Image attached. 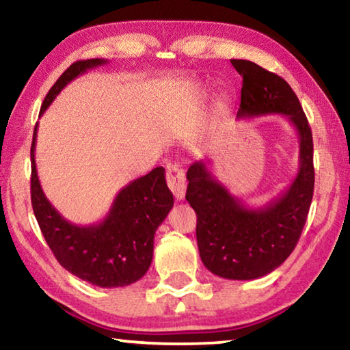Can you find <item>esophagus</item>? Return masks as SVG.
Returning a JSON list of instances; mask_svg holds the SVG:
<instances>
[{
	"instance_id": "34e87169",
	"label": "esophagus",
	"mask_w": 350,
	"mask_h": 350,
	"mask_svg": "<svg viewBox=\"0 0 350 350\" xmlns=\"http://www.w3.org/2000/svg\"><path fill=\"white\" fill-rule=\"evenodd\" d=\"M167 183L177 200H182L183 198H185L187 180H185V173H183L180 165H176V163L168 165L167 167Z\"/></svg>"
}]
</instances>
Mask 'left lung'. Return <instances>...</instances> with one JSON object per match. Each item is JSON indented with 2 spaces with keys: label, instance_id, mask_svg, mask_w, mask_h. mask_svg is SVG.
Instances as JSON below:
<instances>
[{
  "label": "left lung",
  "instance_id": "obj_1",
  "mask_svg": "<svg viewBox=\"0 0 350 350\" xmlns=\"http://www.w3.org/2000/svg\"><path fill=\"white\" fill-rule=\"evenodd\" d=\"M242 75L238 118L280 114L299 135V168L280 198L250 208L219 182L205 161L188 168V204L196 211L200 259L225 280H256L273 271L293 252L312 204L313 140L298 97L280 75L248 60H232Z\"/></svg>",
  "mask_w": 350,
  "mask_h": 350
}]
</instances>
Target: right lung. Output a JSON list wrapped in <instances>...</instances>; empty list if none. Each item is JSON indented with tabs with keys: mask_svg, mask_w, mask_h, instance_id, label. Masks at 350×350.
I'll list each match as a JSON object with an SVG mask.
<instances>
[{
	"mask_svg": "<svg viewBox=\"0 0 350 350\" xmlns=\"http://www.w3.org/2000/svg\"><path fill=\"white\" fill-rule=\"evenodd\" d=\"M106 63L108 60L103 58H91L70 64L47 92L40 116L69 81ZM37 128L38 123L31 146V199L33 215L54 256L70 273L94 286L111 288L139 281L151 265L156 230L174 204L163 167L154 168L123 187L100 224H70L41 189L33 154Z\"/></svg>",
	"mask_w": 350,
	"mask_h": 350,
	"instance_id": "1",
	"label": "right lung"
}]
</instances>
